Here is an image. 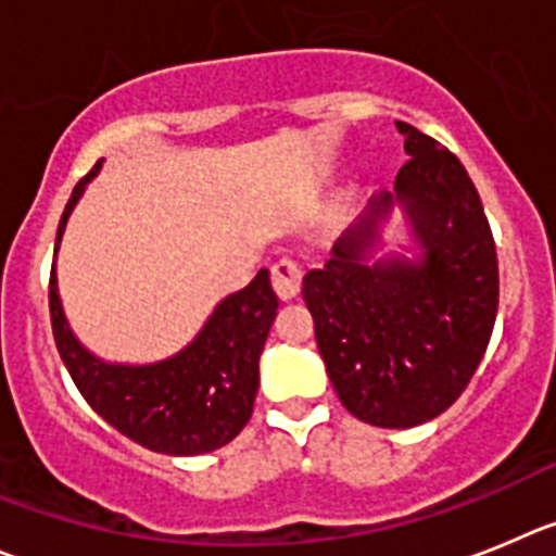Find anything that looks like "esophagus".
Instances as JSON below:
<instances>
[{"label": "esophagus", "mask_w": 556, "mask_h": 556, "mask_svg": "<svg viewBox=\"0 0 556 556\" xmlns=\"http://www.w3.org/2000/svg\"><path fill=\"white\" fill-rule=\"evenodd\" d=\"M271 285L282 302L296 299L299 290H302V268L293 260H279L271 266Z\"/></svg>", "instance_id": "34e87169"}]
</instances>
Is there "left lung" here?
Returning <instances> with one entry per match:
<instances>
[{
	"mask_svg": "<svg viewBox=\"0 0 556 556\" xmlns=\"http://www.w3.org/2000/svg\"><path fill=\"white\" fill-rule=\"evenodd\" d=\"M409 160L309 268L302 296L343 407L371 427L438 418L471 382L498 307L493 235L471 177L446 147L396 122ZM408 243L379 253L395 210Z\"/></svg>",
	"mask_w": 556,
	"mask_h": 556,
	"instance_id": "8db88e82",
	"label": "left lung"
}]
</instances>
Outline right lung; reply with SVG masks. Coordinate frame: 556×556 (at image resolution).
<instances>
[{
  "label": "right lung",
  "mask_w": 556,
  "mask_h": 556,
  "mask_svg": "<svg viewBox=\"0 0 556 556\" xmlns=\"http://www.w3.org/2000/svg\"><path fill=\"white\" fill-rule=\"evenodd\" d=\"M102 172V160L72 191L54 241V257L85 188ZM268 268L247 288L213 307L191 343L154 363H113L74 334L60 302L58 271L49 279V313L58 352L74 384L104 421L143 448L193 457L227 446L252 418L260 384V354L277 315Z\"/></svg>",
  "instance_id": "1"
}]
</instances>
